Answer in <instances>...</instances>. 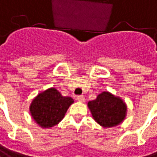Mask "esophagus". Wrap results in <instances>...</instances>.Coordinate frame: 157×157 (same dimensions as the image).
Returning a JSON list of instances; mask_svg holds the SVG:
<instances>
[{
	"instance_id": "34e87169",
	"label": "esophagus",
	"mask_w": 157,
	"mask_h": 157,
	"mask_svg": "<svg viewBox=\"0 0 157 157\" xmlns=\"http://www.w3.org/2000/svg\"><path fill=\"white\" fill-rule=\"evenodd\" d=\"M77 100L78 101H85V98L83 95H80V96H78V97H77Z\"/></svg>"
}]
</instances>
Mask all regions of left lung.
<instances>
[{"instance_id": "1", "label": "left lung", "mask_w": 157, "mask_h": 157, "mask_svg": "<svg viewBox=\"0 0 157 157\" xmlns=\"http://www.w3.org/2000/svg\"><path fill=\"white\" fill-rule=\"evenodd\" d=\"M93 119L102 127L109 128L121 124L126 118V105L121 97L103 91L97 99L88 102Z\"/></svg>"}]
</instances>
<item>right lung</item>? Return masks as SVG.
<instances>
[{
	"mask_svg": "<svg viewBox=\"0 0 157 157\" xmlns=\"http://www.w3.org/2000/svg\"><path fill=\"white\" fill-rule=\"evenodd\" d=\"M73 101L72 97L61 96L56 88H49L33 99L30 112L36 124L43 128H50L61 121Z\"/></svg>",
	"mask_w": 157,
	"mask_h": 157,
	"instance_id": "1",
	"label": "right lung"
}]
</instances>
